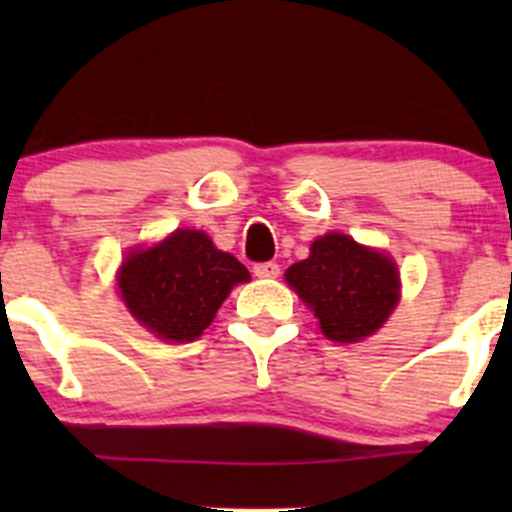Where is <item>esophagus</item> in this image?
Listing matches in <instances>:
<instances>
[{"label": "esophagus", "instance_id": "34e87169", "mask_svg": "<svg viewBox=\"0 0 512 512\" xmlns=\"http://www.w3.org/2000/svg\"><path fill=\"white\" fill-rule=\"evenodd\" d=\"M255 275L260 280H275L280 275V265L277 262H260V265H255Z\"/></svg>", "mask_w": 512, "mask_h": 512}]
</instances>
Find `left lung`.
<instances>
[{"mask_svg":"<svg viewBox=\"0 0 512 512\" xmlns=\"http://www.w3.org/2000/svg\"><path fill=\"white\" fill-rule=\"evenodd\" d=\"M309 257L285 272L319 329L332 342H359L389 319L399 302V272L381 252L329 232L309 247Z\"/></svg>","mask_w":512,"mask_h":512,"instance_id":"left-lung-1","label":"left lung"}]
</instances>
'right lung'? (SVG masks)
Segmentation results:
<instances>
[{"instance_id":"add662e5","label":"right lung","mask_w":512,"mask_h":512,"mask_svg":"<svg viewBox=\"0 0 512 512\" xmlns=\"http://www.w3.org/2000/svg\"><path fill=\"white\" fill-rule=\"evenodd\" d=\"M250 272L230 252H220L205 232L175 230L168 240L126 257L118 275L133 317L168 342H193Z\"/></svg>"}]
</instances>
